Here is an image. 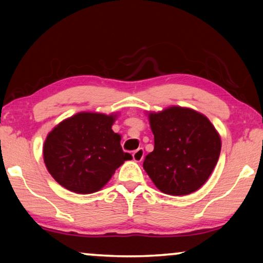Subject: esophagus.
<instances>
[{"label": "esophagus", "mask_w": 263, "mask_h": 263, "mask_svg": "<svg viewBox=\"0 0 263 263\" xmlns=\"http://www.w3.org/2000/svg\"><path fill=\"white\" fill-rule=\"evenodd\" d=\"M143 156H145V151H143L142 147H140V148L133 152V159H134V161H141L143 159Z\"/></svg>", "instance_id": "obj_1"}]
</instances>
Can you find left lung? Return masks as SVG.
Returning a JSON list of instances; mask_svg holds the SVG:
<instances>
[{
    "mask_svg": "<svg viewBox=\"0 0 263 263\" xmlns=\"http://www.w3.org/2000/svg\"><path fill=\"white\" fill-rule=\"evenodd\" d=\"M154 149L143 168L160 192L188 195L200 189L214 170L221 140L204 115L193 109L170 106L148 114Z\"/></svg>",
    "mask_w": 263,
    "mask_h": 263,
    "instance_id": "obj_1",
    "label": "left lung"
}]
</instances>
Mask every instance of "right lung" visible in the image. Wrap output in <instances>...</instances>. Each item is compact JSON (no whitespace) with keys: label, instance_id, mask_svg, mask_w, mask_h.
<instances>
[{"label":"right lung","instance_id":"add662e5","mask_svg":"<svg viewBox=\"0 0 263 263\" xmlns=\"http://www.w3.org/2000/svg\"><path fill=\"white\" fill-rule=\"evenodd\" d=\"M115 120L116 115L79 112L49 133L43 157L59 184L78 194L96 193L132 159L122 149L121 135L111 129Z\"/></svg>","mask_w":263,"mask_h":263}]
</instances>
